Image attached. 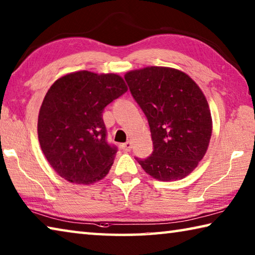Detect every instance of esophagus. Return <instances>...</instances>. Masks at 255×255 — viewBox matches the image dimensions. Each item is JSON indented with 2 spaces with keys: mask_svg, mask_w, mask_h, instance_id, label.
<instances>
[{
  "mask_svg": "<svg viewBox=\"0 0 255 255\" xmlns=\"http://www.w3.org/2000/svg\"><path fill=\"white\" fill-rule=\"evenodd\" d=\"M131 146H132L131 145V141H126V143L122 145V147H123V149L125 150V152H130Z\"/></svg>",
  "mask_w": 255,
  "mask_h": 255,
  "instance_id": "1",
  "label": "esophagus"
}]
</instances>
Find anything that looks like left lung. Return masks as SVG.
<instances>
[{"instance_id":"left-lung-1","label":"left lung","mask_w":255,"mask_h":255,"mask_svg":"<svg viewBox=\"0 0 255 255\" xmlns=\"http://www.w3.org/2000/svg\"><path fill=\"white\" fill-rule=\"evenodd\" d=\"M131 96L148 120L153 153L136 158L161 181L183 179L205 156L213 122L205 94L191 77L175 68L149 66L126 73Z\"/></svg>"}]
</instances>
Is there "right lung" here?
Instances as JSON below:
<instances>
[{"instance_id": "right-lung-1", "label": "right lung", "mask_w": 255, "mask_h": 255, "mask_svg": "<svg viewBox=\"0 0 255 255\" xmlns=\"http://www.w3.org/2000/svg\"><path fill=\"white\" fill-rule=\"evenodd\" d=\"M127 90L122 76L89 71L62 76L50 86L40 107L38 138L59 176L91 184L108 174L118 149L107 141L102 112Z\"/></svg>"}]
</instances>
